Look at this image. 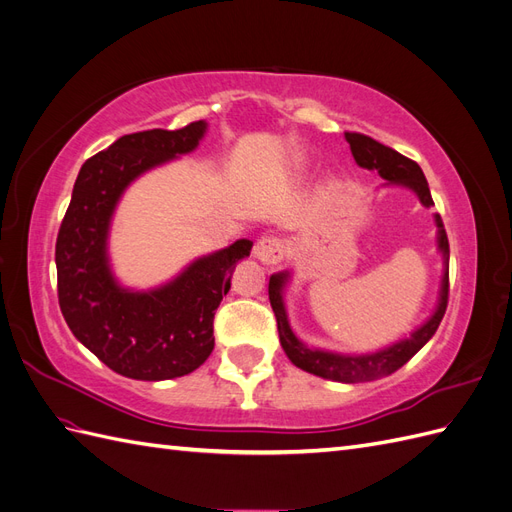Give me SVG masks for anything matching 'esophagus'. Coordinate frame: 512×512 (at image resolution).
<instances>
[{
  "instance_id": "esophagus-1",
  "label": "esophagus",
  "mask_w": 512,
  "mask_h": 512,
  "mask_svg": "<svg viewBox=\"0 0 512 512\" xmlns=\"http://www.w3.org/2000/svg\"><path fill=\"white\" fill-rule=\"evenodd\" d=\"M286 256L284 241L277 237H260L254 247V258L260 260L262 265H277Z\"/></svg>"
}]
</instances>
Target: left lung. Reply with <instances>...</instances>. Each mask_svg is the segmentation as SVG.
<instances>
[{"label": "left lung", "instance_id": "1", "mask_svg": "<svg viewBox=\"0 0 512 512\" xmlns=\"http://www.w3.org/2000/svg\"><path fill=\"white\" fill-rule=\"evenodd\" d=\"M346 141L350 143L354 162L361 168L378 170V175L386 179L384 185H401V188L412 190L418 196V200H421L423 207L433 205L427 179L423 175L421 166L416 162L408 160L395 149L386 147L365 134L346 132ZM433 218H436V226H438V252L442 254V282L438 292V305L421 327L410 333V337L399 339V342L386 346L382 350L367 352V354H342L333 350L309 348L307 344H303L290 327L286 303H284V290L290 280V273L280 271L271 275L269 301L277 318L280 344L288 359L292 361V365H297L299 369L307 371V374L320 376L324 380H335L344 384L371 382L384 376H391L393 371L404 367L412 356L429 342L433 333H436L440 327L446 312V303H448V239H446V230L440 215L436 213Z\"/></svg>", "mask_w": 512, "mask_h": 512}]
</instances>
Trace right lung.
I'll return each instance as SVG.
<instances>
[{
	"label": "right lung",
	"mask_w": 512,
	"mask_h": 512,
	"mask_svg": "<svg viewBox=\"0 0 512 512\" xmlns=\"http://www.w3.org/2000/svg\"><path fill=\"white\" fill-rule=\"evenodd\" d=\"M205 132L207 121H194L181 130L121 136L81 166L59 228L61 314L87 350L132 380L181 378L209 359L215 309L230 290L237 262L250 256L254 245L239 239L192 260L173 280L149 290L121 286L111 269L108 232L123 192L147 170L194 151Z\"/></svg>",
	"instance_id": "obj_1"
}]
</instances>
